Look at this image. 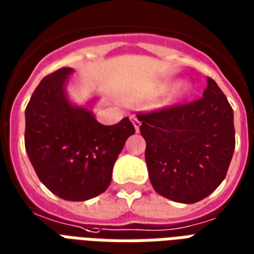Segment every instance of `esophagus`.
<instances>
[{
    "label": "esophagus",
    "mask_w": 254,
    "mask_h": 254,
    "mask_svg": "<svg viewBox=\"0 0 254 254\" xmlns=\"http://www.w3.org/2000/svg\"><path fill=\"white\" fill-rule=\"evenodd\" d=\"M129 119H131V122H132V125H134L135 131H136V132H138V131H139L140 122H139V120H138V119H136V116H131V118H129Z\"/></svg>",
    "instance_id": "34e87169"
}]
</instances>
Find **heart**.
Listing matches in <instances>:
<instances>
[{
    "label": "heart",
    "instance_id": "obj_1",
    "mask_svg": "<svg viewBox=\"0 0 254 254\" xmlns=\"http://www.w3.org/2000/svg\"><path fill=\"white\" fill-rule=\"evenodd\" d=\"M169 88H170V82H161V84L155 88V93H164V92H166ZM190 92V86L187 84V82L177 84L175 88L172 89L169 97L166 99V103H168V104H172V103H175V101H177V100H180L183 99V97L188 96Z\"/></svg>",
    "mask_w": 254,
    "mask_h": 254
}]
</instances>
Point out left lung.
Returning <instances> with one entry per match:
<instances>
[{"label":"left lung","mask_w":254,"mask_h":254,"mask_svg":"<svg viewBox=\"0 0 254 254\" xmlns=\"http://www.w3.org/2000/svg\"><path fill=\"white\" fill-rule=\"evenodd\" d=\"M151 186L166 199L192 204L225 180L236 147L234 114L212 78L203 97L138 114Z\"/></svg>","instance_id":"obj_1"}]
</instances>
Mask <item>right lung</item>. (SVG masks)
Returning <instances> with one entry per match:
<instances>
[{
	"label": "right lung",
	"instance_id": "1",
	"mask_svg": "<svg viewBox=\"0 0 254 254\" xmlns=\"http://www.w3.org/2000/svg\"><path fill=\"white\" fill-rule=\"evenodd\" d=\"M73 68L46 75L25 108V150L39 180L61 199L84 201L103 193L128 136V118L118 125L99 123L93 112L75 107L64 85Z\"/></svg>",
	"mask_w": 254,
	"mask_h": 254
}]
</instances>
